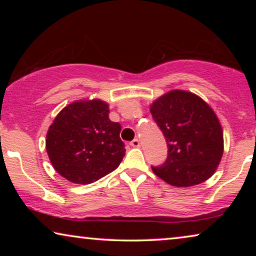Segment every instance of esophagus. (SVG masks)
<instances>
[{
    "instance_id": "1",
    "label": "esophagus",
    "mask_w": 256,
    "mask_h": 256,
    "mask_svg": "<svg viewBox=\"0 0 256 256\" xmlns=\"http://www.w3.org/2000/svg\"><path fill=\"white\" fill-rule=\"evenodd\" d=\"M130 146H134V148H138V146H141V143H140V141H138V138H134V140H132V141L130 142Z\"/></svg>"
}]
</instances>
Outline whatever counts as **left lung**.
Instances as JSON below:
<instances>
[{
	"label": "left lung",
	"instance_id": "1",
	"mask_svg": "<svg viewBox=\"0 0 256 256\" xmlns=\"http://www.w3.org/2000/svg\"><path fill=\"white\" fill-rule=\"evenodd\" d=\"M150 113L168 144L166 162L152 166L155 174L180 188L208 180L224 152L222 129L212 108L194 93L174 90L154 101Z\"/></svg>",
	"mask_w": 256,
	"mask_h": 256
}]
</instances>
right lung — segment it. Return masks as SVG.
Here are the masks:
<instances>
[{"label":"right lung","mask_w":256,"mask_h":256,"mask_svg":"<svg viewBox=\"0 0 256 256\" xmlns=\"http://www.w3.org/2000/svg\"><path fill=\"white\" fill-rule=\"evenodd\" d=\"M108 104L80 100L62 108L46 134L54 170L76 184H90L120 166L126 149L121 126L108 118Z\"/></svg>","instance_id":"right-lung-1"}]
</instances>
